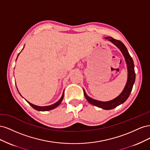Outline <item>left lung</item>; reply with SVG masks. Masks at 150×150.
<instances>
[{
  "instance_id": "1",
  "label": "left lung",
  "mask_w": 150,
  "mask_h": 150,
  "mask_svg": "<svg viewBox=\"0 0 150 150\" xmlns=\"http://www.w3.org/2000/svg\"><path fill=\"white\" fill-rule=\"evenodd\" d=\"M106 39H108L112 44H114L115 46L118 47L121 52H122V55L125 57V61L127 64V68H128V79H127L126 84L125 86L124 89L122 90L121 93L117 96L116 98L113 99L112 100L109 101H100L89 97L86 94L85 91H84V94L86 99L87 101L93 105L96 106L97 107L101 108L104 110H110L112 109L117 107V106L120 105L124 102L126 101V99L128 98L129 94L132 91L133 86L135 81V72H134V65L133 61V59L129 55L128 51V49H126V46L120 40L113 39L111 37L106 38Z\"/></svg>"
}]
</instances>
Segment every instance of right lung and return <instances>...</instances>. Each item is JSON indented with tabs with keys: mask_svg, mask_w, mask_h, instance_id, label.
<instances>
[{
	"mask_svg": "<svg viewBox=\"0 0 150 150\" xmlns=\"http://www.w3.org/2000/svg\"><path fill=\"white\" fill-rule=\"evenodd\" d=\"M24 49V48H23ZM20 54V53H19ZM19 54H18V56H19ZM17 56V57H18ZM17 60V59H16ZM63 98H64V92H63L62 93V95L61 98H60L59 100L57 102H56V103H54L53 104H52V105H50V106H36V105H34V104H32L30 103H29V101H26L27 102H28L30 105L33 107L34 109H35V110L37 111H49V110H53V109L56 108V107H57L59 104H61V103L62 102V99H63Z\"/></svg>",
	"mask_w": 150,
	"mask_h": 150,
	"instance_id": "obj_1",
	"label": "right lung"
}]
</instances>
